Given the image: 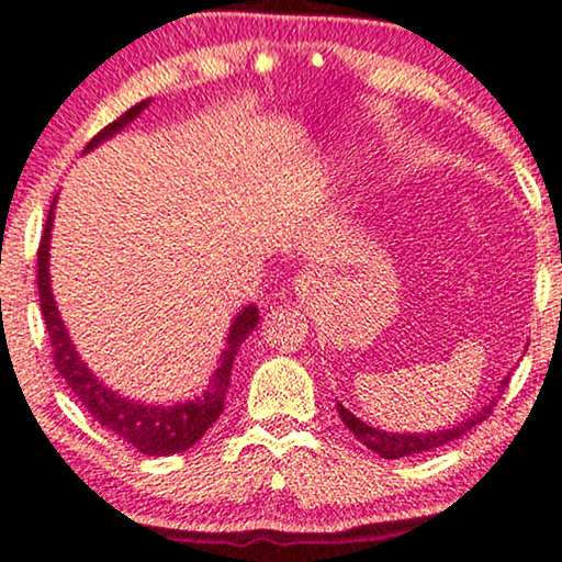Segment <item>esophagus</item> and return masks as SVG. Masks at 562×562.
<instances>
[{"instance_id":"obj_1","label":"esophagus","mask_w":562,"mask_h":562,"mask_svg":"<svg viewBox=\"0 0 562 562\" xmlns=\"http://www.w3.org/2000/svg\"><path fill=\"white\" fill-rule=\"evenodd\" d=\"M323 289H325V279H323L321 270H315V268L302 270V273L294 279V292L300 294L302 302L317 300V294H321Z\"/></svg>"}]
</instances>
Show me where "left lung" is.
Instances as JSON below:
<instances>
[{
    "instance_id": "obj_1",
    "label": "left lung",
    "mask_w": 562,
    "mask_h": 562,
    "mask_svg": "<svg viewBox=\"0 0 562 562\" xmlns=\"http://www.w3.org/2000/svg\"><path fill=\"white\" fill-rule=\"evenodd\" d=\"M505 385H508V378L501 380V391ZM495 401H497V396L490 398L482 408H476L469 419H463V422H459V425H453L448 429H438V432H385V429H375L372 425H367V422L355 417V414H351L344 404H338V417H341L344 425L349 427V432H355V438L359 442H364L367 448L375 450L378 456H383V459H404V456L425 453V450L440 448V446H446V442L467 435L469 429L476 427L480 422H484L490 414H493Z\"/></svg>"
}]
</instances>
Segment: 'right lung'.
Wrapping results in <instances>:
<instances>
[{
  "label": "right lung",
  "instance_id": "1",
  "mask_svg": "<svg viewBox=\"0 0 562 562\" xmlns=\"http://www.w3.org/2000/svg\"><path fill=\"white\" fill-rule=\"evenodd\" d=\"M148 103L150 99L135 103V106L127 109L120 120L106 124V127L86 145L82 154H88V150H93L99 143L109 140V137H114L120 130L127 127ZM54 205H57V198L52 200V207H48L44 237H41L38 247V296L48 338H52L54 367H57L59 375L65 378V383L72 387V393L78 396L80 404L88 408L90 417L99 422L101 427H106L109 432H114L116 438L130 442V446L137 448L145 456L182 453V450L195 446V442L205 435V429L221 417V412H224V398L228 383H232L234 357H237L239 346L245 344V338L252 334L255 325H258V307H255V304H247V307L234 317L226 336L228 346L224 357H221L218 370L213 372L211 383H207V387L198 398L175 406L143 404V401L124 398L116 391H112V387L103 385L101 380L88 370V364L82 362L78 351H75V344L69 341L65 323H61L59 317L57 302H54L52 294V281H48V241H52Z\"/></svg>",
  "mask_w": 562,
  "mask_h": 562
}]
</instances>
